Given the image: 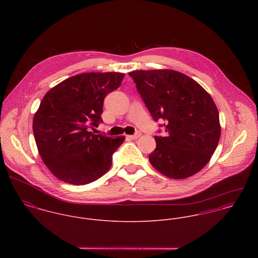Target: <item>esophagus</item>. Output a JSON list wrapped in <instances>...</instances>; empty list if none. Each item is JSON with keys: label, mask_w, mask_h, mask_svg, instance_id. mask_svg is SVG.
Wrapping results in <instances>:
<instances>
[{"label": "esophagus", "mask_w": 258, "mask_h": 258, "mask_svg": "<svg viewBox=\"0 0 258 258\" xmlns=\"http://www.w3.org/2000/svg\"><path fill=\"white\" fill-rule=\"evenodd\" d=\"M141 136V133L140 132H137V133H135L134 135H128L127 137L129 138V139H132V140H135V139H138L139 137Z\"/></svg>", "instance_id": "34e87169"}]
</instances>
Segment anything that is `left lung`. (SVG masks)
<instances>
[{
  "label": "left lung",
  "instance_id": "8db88e82",
  "mask_svg": "<svg viewBox=\"0 0 258 258\" xmlns=\"http://www.w3.org/2000/svg\"><path fill=\"white\" fill-rule=\"evenodd\" d=\"M154 120H165V137L155 136L151 165L164 176L181 180L199 173L221 138L219 110L196 80L173 70L129 73Z\"/></svg>",
  "mask_w": 258,
  "mask_h": 258
}]
</instances>
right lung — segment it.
<instances>
[{"mask_svg":"<svg viewBox=\"0 0 258 258\" xmlns=\"http://www.w3.org/2000/svg\"><path fill=\"white\" fill-rule=\"evenodd\" d=\"M125 74L87 73L72 76L49 89L34 116L38 153L58 180L89 184L107 173L112 155L124 142L88 130L102 122L103 101L117 89Z\"/></svg>","mask_w":258,"mask_h":258,"instance_id":"add662e5","label":"right lung"}]
</instances>
